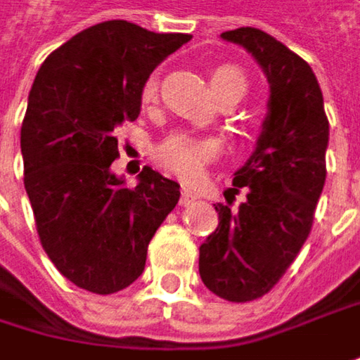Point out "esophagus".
<instances>
[{
    "instance_id": "esophagus-1",
    "label": "esophagus",
    "mask_w": 360,
    "mask_h": 360,
    "mask_svg": "<svg viewBox=\"0 0 360 360\" xmlns=\"http://www.w3.org/2000/svg\"><path fill=\"white\" fill-rule=\"evenodd\" d=\"M196 200V194L192 192L190 188H182V196H180V205L182 207H188V205H192Z\"/></svg>"
}]
</instances>
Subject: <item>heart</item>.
<instances>
[{"label": "heart", "mask_w": 360, "mask_h": 360, "mask_svg": "<svg viewBox=\"0 0 360 360\" xmlns=\"http://www.w3.org/2000/svg\"><path fill=\"white\" fill-rule=\"evenodd\" d=\"M210 84L219 99L229 97L233 93L245 95L247 91V77L241 68L233 64H221L210 72ZM141 103L150 105L158 99V79L148 77L141 84ZM223 152V141L212 135H196L186 129H176L168 134L155 148L158 162L182 178H196L200 176L208 162H212Z\"/></svg>", "instance_id": "b5f03b06"}]
</instances>
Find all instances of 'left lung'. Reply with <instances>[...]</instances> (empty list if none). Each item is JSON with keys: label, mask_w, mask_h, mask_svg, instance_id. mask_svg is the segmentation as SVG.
Here are the masks:
<instances>
[{"label": "left lung", "mask_w": 360, "mask_h": 360, "mask_svg": "<svg viewBox=\"0 0 360 360\" xmlns=\"http://www.w3.org/2000/svg\"><path fill=\"white\" fill-rule=\"evenodd\" d=\"M241 44L269 81V111L257 148L235 172L231 212L217 205L219 226L200 245L198 271L208 290L229 302L265 296L294 263L314 223L326 180L328 117L310 64L257 27L221 34Z\"/></svg>", "instance_id": "1"}]
</instances>
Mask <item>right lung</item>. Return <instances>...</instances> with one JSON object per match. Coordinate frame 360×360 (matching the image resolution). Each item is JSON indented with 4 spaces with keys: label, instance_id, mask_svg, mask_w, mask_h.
<instances>
[{
    "label": "right lung",
    "instance_id": "right-lung-1",
    "mask_svg": "<svg viewBox=\"0 0 360 360\" xmlns=\"http://www.w3.org/2000/svg\"><path fill=\"white\" fill-rule=\"evenodd\" d=\"M125 20L86 27L46 58L24 123V186L46 255L93 294H115L143 274L148 245L180 184L143 168L127 188L111 172L117 131L141 109V84L188 42Z\"/></svg>",
    "mask_w": 360,
    "mask_h": 360
}]
</instances>
